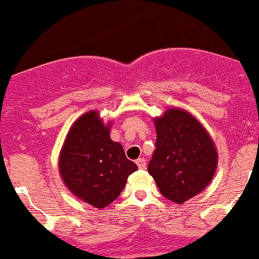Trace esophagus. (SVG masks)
<instances>
[{"label": "esophagus", "mask_w": 259, "mask_h": 259, "mask_svg": "<svg viewBox=\"0 0 259 259\" xmlns=\"http://www.w3.org/2000/svg\"><path fill=\"white\" fill-rule=\"evenodd\" d=\"M136 164L139 166V168H145L146 161L144 158H139V159H136Z\"/></svg>", "instance_id": "obj_1"}]
</instances>
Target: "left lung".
<instances>
[{
    "label": "left lung",
    "instance_id": "1",
    "mask_svg": "<svg viewBox=\"0 0 259 259\" xmlns=\"http://www.w3.org/2000/svg\"><path fill=\"white\" fill-rule=\"evenodd\" d=\"M154 124L157 141L148 171L164 198L184 203L211 182L218 152L203 125L185 110L171 107Z\"/></svg>",
    "mask_w": 259,
    "mask_h": 259
}]
</instances>
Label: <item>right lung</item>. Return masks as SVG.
Masks as SVG:
<instances>
[{"instance_id": "obj_1", "label": "right lung", "mask_w": 259, "mask_h": 259, "mask_svg": "<svg viewBox=\"0 0 259 259\" xmlns=\"http://www.w3.org/2000/svg\"><path fill=\"white\" fill-rule=\"evenodd\" d=\"M59 172L70 192L96 209L118 197L137 166L110 139V124L88 111L70 128L59 154Z\"/></svg>"}]
</instances>
